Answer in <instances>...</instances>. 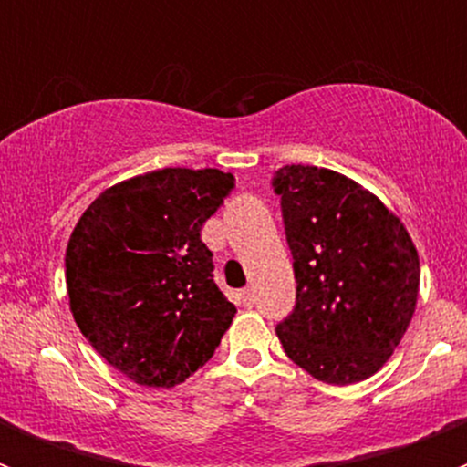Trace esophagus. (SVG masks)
Masks as SVG:
<instances>
[{"mask_svg": "<svg viewBox=\"0 0 467 467\" xmlns=\"http://www.w3.org/2000/svg\"><path fill=\"white\" fill-rule=\"evenodd\" d=\"M241 304H243V306H253V304H254V290H253V287H243V290H241Z\"/></svg>", "mask_w": 467, "mask_h": 467, "instance_id": "1", "label": "esophagus"}]
</instances>
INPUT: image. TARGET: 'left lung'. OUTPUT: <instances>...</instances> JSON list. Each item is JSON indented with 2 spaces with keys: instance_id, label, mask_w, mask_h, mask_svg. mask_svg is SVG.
Listing matches in <instances>:
<instances>
[{
  "instance_id": "obj_1",
  "label": "left lung",
  "mask_w": 467,
  "mask_h": 467,
  "mask_svg": "<svg viewBox=\"0 0 467 467\" xmlns=\"http://www.w3.org/2000/svg\"><path fill=\"white\" fill-rule=\"evenodd\" d=\"M295 257L296 306L275 327L313 379L348 386L377 374L410 327L420 262L407 226L356 180L283 166L274 177Z\"/></svg>"
}]
</instances>
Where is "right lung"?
<instances>
[{"label":"right lung","mask_w":467,"mask_h":467,"mask_svg":"<svg viewBox=\"0 0 467 467\" xmlns=\"http://www.w3.org/2000/svg\"><path fill=\"white\" fill-rule=\"evenodd\" d=\"M234 189L217 168H163L105 189L65 250L69 311L88 344L138 386L172 388L214 356L236 306L201 241Z\"/></svg>","instance_id":"right-lung-1"}]
</instances>
